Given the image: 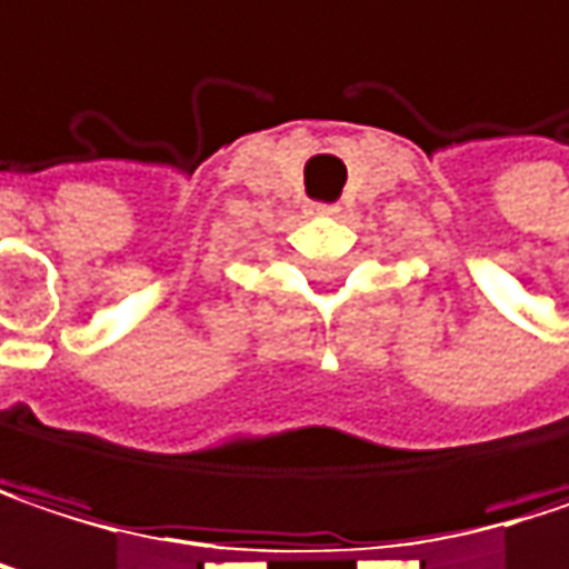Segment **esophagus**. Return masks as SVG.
I'll return each mask as SVG.
<instances>
[{
  "mask_svg": "<svg viewBox=\"0 0 569 569\" xmlns=\"http://www.w3.org/2000/svg\"><path fill=\"white\" fill-rule=\"evenodd\" d=\"M316 214H338V204H312Z\"/></svg>",
  "mask_w": 569,
  "mask_h": 569,
  "instance_id": "obj_1",
  "label": "esophagus"
}]
</instances>
